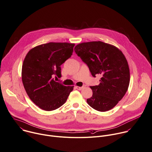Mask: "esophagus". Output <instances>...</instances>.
I'll use <instances>...</instances> for the list:
<instances>
[{
  "label": "esophagus",
  "mask_w": 152,
  "mask_h": 152,
  "mask_svg": "<svg viewBox=\"0 0 152 152\" xmlns=\"http://www.w3.org/2000/svg\"><path fill=\"white\" fill-rule=\"evenodd\" d=\"M75 88H76L77 90H82V89L84 88V87H79V86H75Z\"/></svg>",
  "instance_id": "esophagus-1"
}]
</instances>
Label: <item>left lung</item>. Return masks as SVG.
Segmentation results:
<instances>
[{
	"mask_svg": "<svg viewBox=\"0 0 152 152\" xmlns=\"http://www.w3.org/2000/svg\"><path fill=\"white\" fill-rule=\"evenodd\" d=\"M74 50L87 65L93 77L102 76L98 86H90L93 95L87 99V103L100 112L114 107L125 94L129 84V69L122 52L100 41L78 44Z\"/></svg>",
	"mask_w": 152,
	"mask_h": 152,
	"instance_id": "8db88e82",
	"label": "left lung"
}]
</instances>
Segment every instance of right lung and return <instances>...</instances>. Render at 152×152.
<instances>
[{"label":"right lung","mask_w":152,"mask_h":152,"mask_svg":"<svg viewBox=\"0 0 152 152\" xmlns=\"http://www.w3.org/2000/svg\"><path fill=\"white\" fill-rule=\"evenodd\" d=\"M74 43L50 42L31 49L22 66V81L27 94L40 109L51 111L62 106L74 86L54 80L61 77V65L73 52Z\"/></svg>","instance_id":"obj_1"}]
</instances>
